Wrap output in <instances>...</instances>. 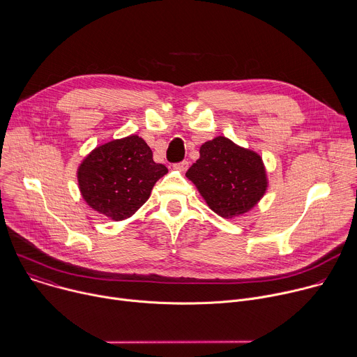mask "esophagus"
Instances as JSON below:
<instances>
[{"instance_id":"34e87169","label":"esophagus","mask_w":357,"mask_h":357,"mask_svg":"<svg viewBox=\"0 0 357 357\" xmlns=\"http://www.w3.org/2000/svg\"><path fill=\"white\" fill-rule=\"evenodd\" d=\"M174 168L181 171V172H185L188 168H189V162L188 161H181V162H176L174 164Z\"/></svg>"}]
</instances>
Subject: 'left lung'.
I'll list each match as a JSON object with an SVG mask.
<instances>
[{"instance_id":"8db88e82","label":"left lung","mask_w":357,"mask_h":357,"mask_svg":"<svg viewBox=\"0 0 357 357\" xmlns=\"http://www.w3.org/2000/svg\"><path fill=\"white\" fill-rule=\"evenodd\" d=\"M186 176L197 186L209 208L231 219L250 211L267 188L260 155L218 137L200 146V158Z\"/></svg>"}]
</instances>
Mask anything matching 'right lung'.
Here are the masks:
<instances>
[{
  "mask_svg": "<svg viewBox=\"0 0 357 357\" xmlns=\"http://www.w3.org/2000/svg\"><path fill=\"white\" fill-rule=\"evenodd\" d=\"M168 172L152 160V151L138 135H130L96 148L83 161L77 178L89 205L123 220L135 213L149 197L152 186Z\"/></svg>",
  "mask_w": 357,
  "mask_h": 357,
  "instance_id": "right-lung-1",
  "label": "right lung"
}]
</instances>
